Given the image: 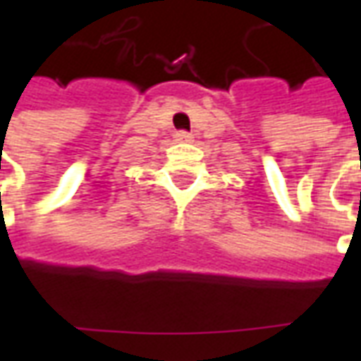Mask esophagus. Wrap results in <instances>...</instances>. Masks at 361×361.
Instances as JSON below:
<instances>
[{
    "mask_svg": "<svg viewBox=\"0 0 361 361\" xmlns=\"http://www.w3.org/2000/svg\"><path fill=\"white\" fill-rule=\"evenodd\" d=\"M191 139H193V137H191V133H188V131H178V133H176V141L189 142Z\"/></svg>",
    "mask_w": 361,
    "mask_h": 361,
    "instance_id": "obj_1",
    "label": "esophagus"
}]
</instances>
